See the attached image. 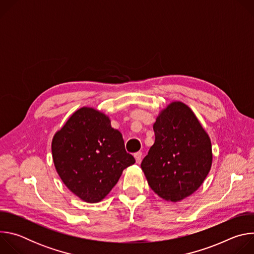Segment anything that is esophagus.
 <instances>
[{
    "instance_id": "34e87169",
    "label": "esophagus",
    "mask_w": 254,
    "mask_h": 254,
    "mask_svg": "<svg viewBox=\"0 0 254 254\" xmlns=\"http://www.w3.org/2000/svg\"><path fill=\"white\" fill-rule=\"evenodd\" d=\"M141 158H142V154H141V152H137V153H135V154H134V159H135V162H136L137 164H139V163H140Z\"/></svg>"
}]
</instances>
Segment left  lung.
I'll list each match as a JSON object with an SVG mask.
<instances>
[{
    "instance_id": "left-lung-1",
    "label": "left lung",
    "mask_w": 254,
    "mask_h": 254,
    "mask_svg": "<svg viewBox=\"0 0 254 254\" xmlns=\"http://www.w3.org/2000/svg\"><path fill=\"white\" fill-rule=\"evenodd\" d=\"M156 139L140 167L152 190L162 199L178 202L203 184L212 166V144L191 108L173 101L154 124Z\"/></svg>"
}]
</instances>
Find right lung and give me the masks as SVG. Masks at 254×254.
Returning <instances> with one entry per match:
<instances>
[{"instance_id": "obj_1", "label": "right lung", "mask_w": 254, "mask_h": 254, "mask_svg": "<svg viewBox=\"0 0 254 254\" xmlns=\"http://www.w3.org/2000/svg\"><path fill=\"white\" fill-rule=\"evenodd\" d=\"M52 158L64 185L87 203L104 199L123 171L135 163L120 130L93 107L83 106L53 136Z\"/></svg>"}]
</instances>
